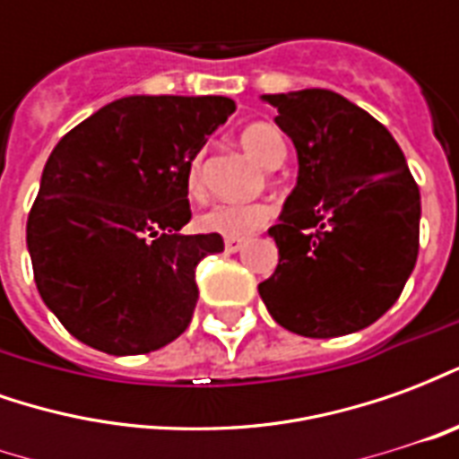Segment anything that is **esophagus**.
Wrapping results in <instances>:
<instances>
[{
	"label": "esophagus",
	"instance_id": "esophagus-1",
	"mask_svg": "<svg viewBox=\"0 0 459 459\" xmlns=\"http://www.w3.org/2000/svg\"><path fill=\"white\" fill-rule=\"evenodd\" d=\"M243 246H246V240L243 238H226V250H229V253H238Z\"/></svg>",
	"mask_w": 459,
	"mask_h": 459
}]
</instances>
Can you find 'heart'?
Instances as JSON below:
<instances>
[{
  "label": "heart",
  "mask_w": 459,
  "mask_h": 459,
  "mask_svg": "<svg viewBox=\"0 0 459 459\" xmlns=\"http://www.w3.org/2000/svg\"><path fill=\"white\" fill-rule=\"evenodd\" d=\"M240 147L248 152L253 160L265 169H275L282 164L288 147L285 140L273 125L255 122L240 132ZM191 194L201 191V154H196L189 164L186 174ZM273 219V206L265 201H246V204H213L209 211L199 216V226L206 233H219L226 238H246L253 230L265 226Z\"/></svg>",
  "instance_id": "obj_1"
}]
</instances>
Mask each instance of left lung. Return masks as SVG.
I'll return each mask as SVG.
<instances>
[{
	"label": "left lung",
	"mask_w": 459,
	"mask_h": 459,
	"mask_svg": "<svg viewBox=\"0 0 459 459\" xmlns=\"http://www.w3.org/2000/svg\"><path fill=\"white\" fill-rule=\"evenodd\" d=\"M298 152V184L268 229L278 268L258 292L280 327L351 334L394 307L418 258L420 191L394 134L325 88L265 95Z\"/></svg>",
	"instance_id": "8db88e82"
}]
</instances>
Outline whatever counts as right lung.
Returning a JSON list of instances; mask_svg holds the SVG:
<instances>
[{"label":"right lung","instance_id":"1","mask_svg":"<svg viewBox=\"0 0 459 459\" xmlns=\"http://www.w3.org/2000/svg\"><path fill=\"white\" fill-rule=\"evenodd\" d=\"M236 103L223 95H127L51 152L26 223L39 295L78 342L147 354L189 327L196 265L219 233L184 236L191 160Z\"/></svg>","mask_w":459,"mask_h":459}]
</instances>
